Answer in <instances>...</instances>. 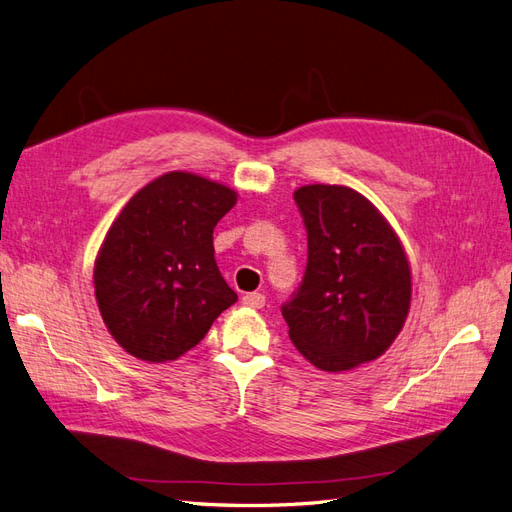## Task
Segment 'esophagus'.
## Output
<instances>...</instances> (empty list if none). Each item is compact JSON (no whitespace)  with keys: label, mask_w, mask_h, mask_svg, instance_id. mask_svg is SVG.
<instances>
[{"label":"esophagus","mask_w":512,"mask_h":512,"mask_svg":"<svg viewBox=\"0 0 512 512\" xmlns=\"http://www.w3.org/2000/svg\"><path fill=\"white\" fill-rule=\"evenodd\" d=\"M265 294L262 292H247V294H243V299H241V303L243 305H247V307H256V309H260L262 305H265Z\"/></svg>","instance_id":"1"}]
</instances>
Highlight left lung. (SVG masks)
<instances>
[{"mask_svg":"<svg viewBox=\"0 0 512 512\" xmlns=\"http://www.w3.org/2000/svg\"><path fill=\"white\" fill-rule=\"evenodd\" d=\"M294 203L307 230V267L282 305L292 344L331 374L376 361L408 318L412 273L404 245L384 215L346 185H303Z\"/></svg>","mask_w":512,"mask_h":512,"instance_id":"1","label":"left lung"}]
</instances>
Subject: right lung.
Returning <instances> with one entry per match:
<instances>
[{"label":"right lung","instance_id":"1","mask_svg":"<svg viewBox=\"0 0 512 512\" xmlns=\"http://www.w3.org/2000/svg\"><path fill=\"white\" fill-rule=\"evenodd\" d=\"M237 192L173 170L138 190L108 228L94 265L100 316L147 363L175 361L237 301L218 269L213 228Z\"/></svg>","mask_w":512,"mask_h":512}]
</instances>
